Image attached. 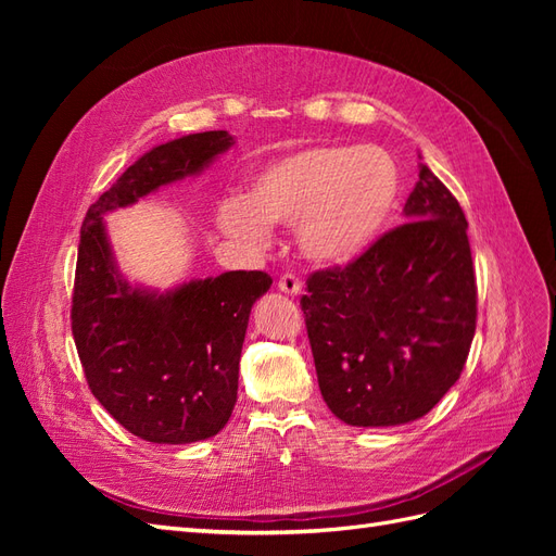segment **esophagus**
<instances>
[{
  "mask_svg": "<svg viewBox=\"0 0 556 556\" xmlns=\"http://www.w3.org/2000/svg\"><path fill=\"white\" fill-rule=\"evenodd\" d=\"M278 290L290 296H296L301 292V280L294 274H282L278 280Z\"/></svg>",
  "mask_w": 556,
  "mask_h": 556,
  "instance_id": "esophagus-1",
  "label": "esophagus"
}]
</instances>
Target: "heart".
I'll list each match as a JSON object with an SVG mask.
<instances>
[{"label": "heart", "mask_w": 556, "mask_h": 556, "mask_svg": "<svg viewBox=\"0 0 556 556\" xmlns=\"http://www.w3.org/2000/svg\"><path fill=\"white\" fill-rule=\"evenodd\" d=\"M401 194L396 162L380 146L317 143L264 164L248 199L229 197L217 223L231 237L264 243L268 223H294L299 248L319 264L357 257L376 241Z\"/></svg>", "instance_id": "obj_1"}]
</instances>
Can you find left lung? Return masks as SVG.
Here are the masks:
<instances>
[{"mask_svg": "<svg viewBox=\"0 0 556 556\" xmlns=\"http://www.w3.org/2000/svg\"><path fill=\"white\" fill-rule=\"evenodd\" d=\"M403 213L408 223L359 257L311 274L301 296L319 392L352 427L427 415L473 343L478 285L459 201L422 164Z\"/></svg>", "mask_w": 556, "mask_h": 556, "instance_id": "1", "label": "left lung"}]
</instances>
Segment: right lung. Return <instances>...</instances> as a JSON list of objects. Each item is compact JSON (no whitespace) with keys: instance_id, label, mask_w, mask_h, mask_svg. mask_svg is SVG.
<instances>
[{"instance_id":"add662e5","label":"right lung","mask_w":556,"mask_h":556,"mask_svg":"<svg viewBox=\"0 0 556 556\" xmlns=\"http://www.w3.org/2000/svg\"><path fill=\"white\" fill-rule=\"evenodd\" d=\"M231 146L201 131L157 146L86 213L72 294V333L90 392L129 433L194 443L220 431L239 392L250 308L271 288L264 271H227L155 296L115 274L102 215L197 174Z\"/></svg>"}]
</instances>
